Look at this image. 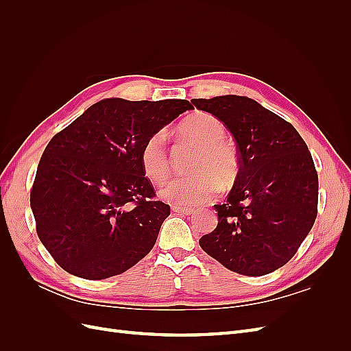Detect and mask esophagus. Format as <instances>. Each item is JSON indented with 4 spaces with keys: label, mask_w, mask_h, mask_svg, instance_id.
<instances>
[{
    "label": "esophagus",
    "mask_w": 351,
    "mask_h": 351,
    "mask_svg": "<svg viewBox=\"0 0 351 351\" xmlns=\"http://www.w3.org/2000/svg\"><path fill=\"white\" fill-rule=\"evenodd\" d=\"M173 210L178 215H192L193 209L190 208H182V206H173Z\"/></svg>",
    "instance_id": "1"
}]
</instances>
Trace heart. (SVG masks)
Listing matches in <instances>:
<instances>
[{
  "instance_id": "obj_1",
  "label": "heart",
  "mask_w": 351,
  "mask_h": 351,
  "mask_svg": "<svg viewBox=\"0 0 351 351\" xmlns=\"http://www.w3.org/2000/svg\"><path fill=\"white\" fill-rule=\"evenodd\" d=\"M178 134L197 147L186 177L174 178L161 189V196L173 205L195 206L214 197L218 183L222 187L234 182L239 173V159L224 141L226 125L217 117L197 112L180 123ZM141 165L152 183H162L169 174V158L165 134L155 132L145 141L141 151Z\"/></svg>"
}]
</instances>
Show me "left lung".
I'll list each match as a JSON object with an SVG mask.
<instances>
[{
  "instance_id": "obj_1",
  "label": "left lung",
  "mask_w": 351,
  "mask_h": 351,
  "mask_svg": "<svg viewBox=\"0 0 351 351\" xmlns=\"http://www.w3.org/2000/svg\"><path fill=\"white\" fill-rule=\"evenodd\" d=\"M234 136L239 174L218 210L217 228L200 237L209 256L249 277L289 262L317 215V173L307 145L280 115L246 97L192 99Z\"/></svg>"
}]
</instances>
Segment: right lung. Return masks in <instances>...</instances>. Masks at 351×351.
Returning <instances> with one entry per match:
<instances>
[{
    "mask_svg": "<svg viewBox=\"0 0 351 351\" xmlns=\"http://www.w3.org/2000/svg\"><path fill=\"white\" fill-rule=\"evenodd\" d=\"M186 99H104L58 132L42 155L30 208L42 244L84 280L123 274L149 253L169 205L145 177V141L186 110Z\"/></svg>",
    "mask_w": 351,
    "mask_h": 351,
    "instance_id": "obj_1",
    "label": "right lung"
}]
</instances>
